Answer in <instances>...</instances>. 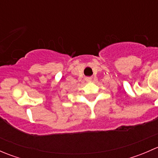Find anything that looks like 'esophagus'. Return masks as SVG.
I'll return each instance as SVG.
<instances>
[{"label":"esophagus","instance_id":"obj_1","mask_svg":"<svg viewBox=\"0 0 158 158\" xmlns=\"http://www.w3.org/2000/svg\"><path fill=\"white\" fill-rule=\"evenodd\" d=\"M87 79V81H90L91 80L90 78H88V79Z\"/></svg>","mask_w":158,"mask_h":158}]
</instances>
